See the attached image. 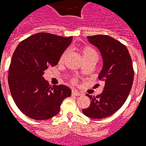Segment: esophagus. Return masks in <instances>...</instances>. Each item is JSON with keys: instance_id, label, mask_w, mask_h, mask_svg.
<instances>
[{"instance_id": "obj_1", "label": "esophagus", "mask_w": 146, "mask_h": 146, "mask_svg": "<svg viewBox=\"0 0 146 146\" xmlns=\"http://www.w3.org/2000/svg\"><path fill=\"white\" fill-rule=\"evenodd\" d=\"M72 94L74 96H80L82 95L80 93H79L77 90H73L72 91Z\"/></svg>"}]
</instances>
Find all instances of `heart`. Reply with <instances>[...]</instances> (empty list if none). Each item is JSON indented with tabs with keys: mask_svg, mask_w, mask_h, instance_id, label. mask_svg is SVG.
Instances as JSON below:
<instances>
[{
	"mask_svg": "<svg viewBox=\"0 0 146 146\" xmlns=\"http://www.w3.org/2000/svg\"><path fill=\"white\" fill-rule=\"evenodd\" d=\"M66 53H67V51H65V52L61 55L60 59V62H62V61L63 60V59L65 57ZM82 55H83V59L90 58V57H93V56L97 57V53H96V52L92 47L88 46H83V48H82ZM72 83H73V84H76V83H77V81H76V80L74 79V80H73V81H72Z\"/></svg>",
	"mask_w": 146,
	"mask_h": 146,
	"instance_id": "1",
	"label": "heart"
}]
</instances>
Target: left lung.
<instances>
[{
  "instance_id": "left-lung-1",
  "label": "left lung",
  "mask_w": 146,
  "mask_h": 146,
  "mask_svg": "<svg viewBox=\"0 0 146 146\" xmlns=\"http://www.w3.org/2000/svg\"><path fill=\"white\" fill-rule=\"evenodd\" d=\"M87 39L101 53L103 66L99 80L105 86L100 95L86 94L90 106L82 111L92 119H104L119 110L129 94L134 78L132 59L126 46L111 36L95 35Z\"/></svg>"
}]
</instances>
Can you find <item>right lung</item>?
Returning <instances> with one entry per match:
<instances>
[{
	"label": "right lung",
	"instance_id": "obj_1",
	"mask_svg": "<svg viewBox=\"0 0 146 146\" xmlns=\"http://www.w3.org/2000/svg\"><path fill=\"white\" fill-rule=\"evenodd\" d=\"M73 36L63 37L38 33L19 43L12 56L8 85L17 106L24 115L36 120H46L60 112L71 90L64 85L50 86L43 77L49 66L58 63Z\"/></svg>",
	"mask_w": 146,
	"mask_h": 146
}]
</instances>
